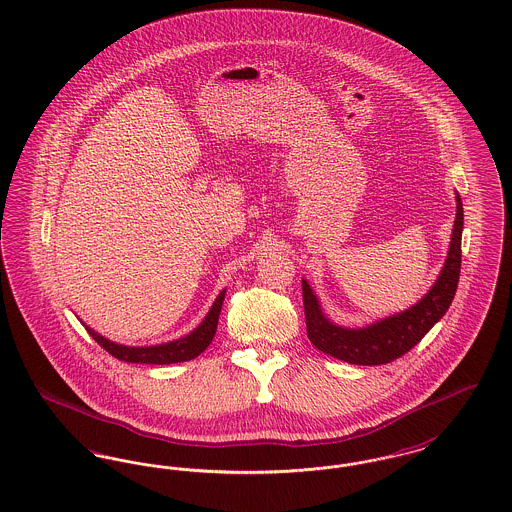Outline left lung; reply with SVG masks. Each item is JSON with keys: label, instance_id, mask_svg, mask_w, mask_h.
Masks as SVG:
<instances>
[{"label": "left lung", "instance_id": "8db88e82", "mask_svg": "<svg viewBox=\"0 0 512 512\" xmlns=\"http://www.w3.org/2000/svg\"><path fill=\"white\" fill-rule=\"evenodd\" d=\"M463 224V201L457 194V220L453 226L449 255L432 290L411 309L384 318L363 330H347L332 324L322 315L317 297L303 280V307L311 343L322 353L351 365H386L411 351L445 315L455 297L461 276Z\"/></svg>", "mask_w": 512, "mask_h": 512}]
</instances>
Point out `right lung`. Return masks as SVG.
I'll return each mask as SVG.
<instances>
[{
  "instance_id": "add662e5",
  "label": "right lung",
  "mask_w": 512,
  "mask_h": 512,
  "mask_svg": "<svg viewBox=\"0 0 512 512\" xmlns=\"http://www.w3.org/2000/svg\"><path fill=\"white\" fill-rule=\"evenodd\" d=\"M222 299H224V292H220L217 301L213 303V307L209 311V315L195 328L190 336H186L182 340L165 343V345H155V347H124V345H119V343L105 340L103 336H99L90 328H86V330L107 353H111L115 359L124 361V363H142V365L184 363V361H192L199 353H203L207 349V345L215 338Z\"/></svg>"
}]
</instances>
